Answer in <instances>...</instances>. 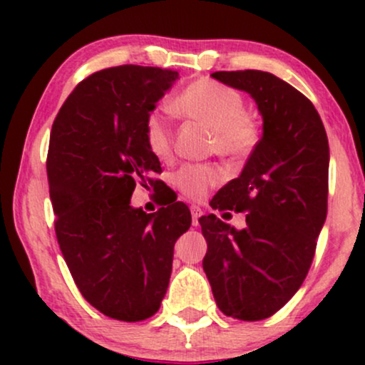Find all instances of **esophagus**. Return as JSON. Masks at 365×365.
I'll list each match as a JSON object with an SVG mask.
<instances>
[{
  "label": "esophagus",
  "instance_id": "esophagus-1",
  "mask_svg": "<svg viewBox=\"0 0 365 365\" xmlns=\"http://www.w3.org/2000/svg\"><path fill=\"white\" fill-rule=\"evenodd\" d=\"M190 212H192V223L197 226L199 225V217L202 216V209L199 206H190Z\"/></svg>",
  "mask_w": 365,
  "mask_h": 365
}]
</instances>
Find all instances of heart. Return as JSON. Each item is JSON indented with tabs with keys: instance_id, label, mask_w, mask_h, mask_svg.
Listing matches in <instances>:
<instances>
[{
	"instance_id": "b5f03b06",
	"label": "heart",
	"mask_w": 365,
	"mask_h": 365,
	"mask_svg": "<svg viewBox=\"0 0 365 365\" xmlns=\"http://www.w3.org/2000/svg\"><path fill=\"white\" fill-rule=\"evenodd\" d=\"M173 110L212 128L211 150L220 156L245 159L261 140L262 128L252 113L245 111V98L240 91L225 83L200 78L187 86L173 99ZM144 142L149 153L161 161L173 154V130L161 111H150L144 120ZM223 180V171L209 163H194L177 170L171 182L187 199L200 200L209 188Z\"/></svg>"
}]
</instances>
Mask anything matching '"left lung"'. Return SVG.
I'll return each mask as SVG.
<instances>
[{"label":"left lung","instance_id":"left-lung-1","mask_svg":"<svg viewBox=\"0 0 365 365\" xmlns=\"http://www.w3.org/2000/svg\"><path fill=\"white\" fill-rule=\"evenodd\" d=\"M249 92L264 120L257 148L240 177L211 200L217 211L247 212L244 230L215 215L199 217L207 252L202 267L225 316L261 321L302 287L328 212L329 145L319 113L269 72H215Z\"/></svg>","mask_w":365,"mask_h":365}]
</instances>
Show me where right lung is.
<instances>
[{
    "mask_svg": "<svg viewBox=\"0 0 365 365\" xmlns=\"http://www.w3.org/2000/svg\"><path fill=\"white\" fill-rule=\"evenodd\" d=\"M177 78L156 66L104 68L75 87L51 128L46 170L58 244L83 299L111 319L159 311L175 242L192 225L183 202L153 215L130 206L137 185L158 182L144 120Z\"/></svg>",
    "mask_w": 365,
    "mask_h": 365,
    "instance_id": "obj_1",
    "label": "right lung"
}]
</instances>
